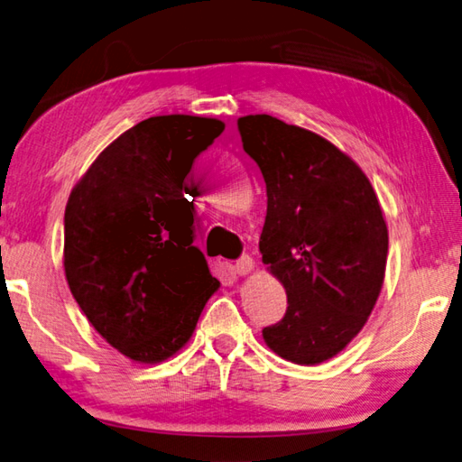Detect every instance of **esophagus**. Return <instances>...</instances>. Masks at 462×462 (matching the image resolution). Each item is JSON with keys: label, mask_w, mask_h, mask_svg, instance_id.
Segmentation results:
<instances>
[{"label": "esophagus", "mask_w": 462, "mask_h": 462, "mask_svg": "<svg viewBox=\"0 0 462 462\" xmlns=\"http://www.w3.org/2000/svg\"><path fill=\"white\" fill-rule=\"evenodd\" d=\"M251 269H254V259H251L249 255H243L233 263V272L237 275H247Z\"/></svg>", "instance_id": "34e87169"}]
</instances>
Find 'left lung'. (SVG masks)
Instances as JSON below:
<instances>
[{"instance_id":"8db88e82","label":"left lung","mask_w":462,"mask_h":462,"mask_svg":"<svg viewBox=\"0 0 462 462\" xmlns=\"http://www.w3.org/2000/svg\"><path fill=\"white\" fill-rule=\"evenodd\" d=\"M237 128L267 187L259 251L287 293L263 339L293 364H319L350 344L380 295L388 229L378 197L350 156L306 128L269 115Z\"/></svg>"}]
</instances>
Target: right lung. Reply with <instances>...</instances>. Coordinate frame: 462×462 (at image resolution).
I'll return each instance as SVG.
<instances>
[{
	"mask_svg": "<svg viewBox=\"0 0 462 462\" xmlns=\"http://www.w3.org/2000/svg\"><path fill=\"white\" fill-rule=\"evenodd\" d=\"M221 120L169 115L128 128L74 187L64 213V269L78 306L130 360L171 358L193 336L219 282L195 241V159Z\"/></svg>",
	"mask_w": 462,
	"mask_h": 462,
	"instance_id": "1",
	"label": "right lung"
}]
</instances>
